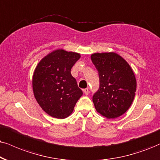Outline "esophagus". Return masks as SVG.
<instances>
[{"instance_id": "esophagus-1", "label": "esophagus", "mask_w": 160, "mask_h": 160, "mask_svg": "<svg viewBox=\"0 0 160 160\" xmlns=\"http://www.w3.org/2000/svg\"><path fill=\"white\" fill-rule=\"evenodd\" d=\"M83 92H84V94H86V95H88V92H89V90H88V88H84V89H83Z\"/></svg>"}]
</instances>
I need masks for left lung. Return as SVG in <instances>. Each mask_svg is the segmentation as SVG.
<instances>
[{"label":"left lung","mask_w":160,"mask_h":160,"mask_svg":"<svg viewBox=\"0 0 160 160\" xmlns=\"http://www.w3.org/2000/svg\"><path fill=\"white\" fill-rule=\"evenodd\" d=\"M91 59L100 78V88L92 100L97 112L108 119L120 117L130 108L136 92L132 68L114 52L92 54Z\"/></svg>","instance_id":"1"}]
</instances>
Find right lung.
Returning <instances> with one entry per match:
<instances>
[{"instance_id":"add662e5","label":"right lung","mask_w":160,"mask_h":160,"mask_svg":"<svg viewBox=\"0 0 160 160\" xmlns=\"http://www.w3.org/2000/svg\"><path fill=\"white\" fill-rule=\"evenodd\" d=\"M80 54L57 49L44 57L36 66L32 88L38 103L46 114L58 119L68 117L82 95L71 69Z\"/></svg>"}]
</instances>
